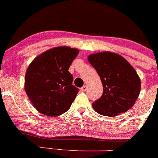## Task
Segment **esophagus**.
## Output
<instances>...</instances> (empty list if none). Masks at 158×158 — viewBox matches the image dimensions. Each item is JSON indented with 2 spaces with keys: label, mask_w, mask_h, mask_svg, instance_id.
<instances>
[{
  "label": "esophagus",
  "mask_w": 158,
  "mask_h": 158,
  "mask_svg": "<svg viewBox=\"0 0 158 158\" xmlns=\"http://www.w3.org/2000/svg\"><path fill=\"white\" fill-rule=\"evenodd\" d=\"M87 89H88V86H87L86 85H83V86L81 88V91H82V92H85V91L87 90Z\"/></svg>",
  "instance_id": "34e87169"
}]
</instances>
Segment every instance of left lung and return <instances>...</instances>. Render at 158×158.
<instances>
[{"label": "left lung", "instance_id": "8db88e82", "mask_svg": "<svg viewBox=\"0 0 158 158\" xmlns=\"http://www.w3.org/2000/svg\"><path fill=\"white\" fill-rule=\"evenodd\" d=\"M88 60L103 85L102 95L92 103L93 109L98 114L109 117L128 111L141 91V80L135 69L124 57L114 52L92 54Z\"/></svg>", "mask_w": 158, "mask_h": 158}]
</instances>
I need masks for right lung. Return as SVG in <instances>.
Here are the masks:
<instances>
[{
    "mask_svg": "<svg viewBox=\"0 0 158 158\" xmlns=\"http://www.w3.org/2000/svg\"><path fill=\"white\" fill-rule=\"evenodd\" d=\"M79 49L58 47L36 56L28 66L24 89L32 105L46 115L56 117L69 109L79 89L68 70Z\"/></svg>",
    "mask_w": 158,
    "mask_h": 158,
    "instance_id": "right-lung-1",
    "label": "right lung"
}]
</instances>
